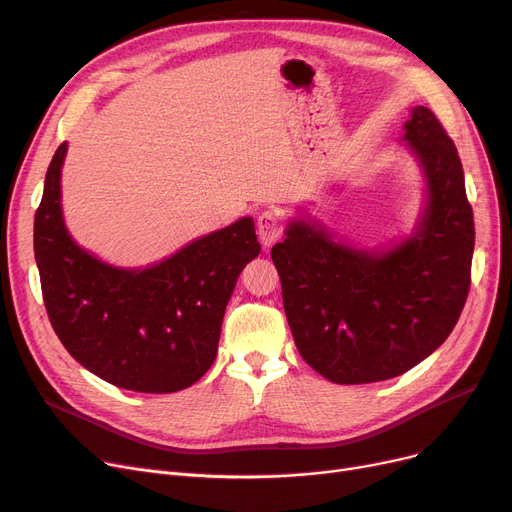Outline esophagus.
<instances>
[{
    "label": "esophagus",
    "mask_w": 512,
    "mask_h": 512,
    "mask_svg": "<svg viewBox=\"0 0 512 512\" xmlns=\"http://www.w3.org/2000/svg\"><path fill=\"white\" fill-rule=\"evenodd\" d=\"M257 234L263 247H270L282 236V218L274 209H265L257 215Z\"/></svg>",
    "instance_id": "1"
}]
</instances>
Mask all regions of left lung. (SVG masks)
<instances>
[{
	"instance_id": "left-lung-1",
	"label": "left lung",
	"mask_w": 512,
	"mask_h": 512,
	"mask_svg": "<svg viewBox=\"0 0 512 512\" xmlns=\"http://www.w3.org/2000/svg\"><path fill=\"white\" fill-rule=\"evenodd\" d=\"M402 139L427 180V207L413 236L369 253L297 220L272 247L294 344L334 384L409 371L448 338L469 294L475 226L461 157L423 105L413 107Z\"/></svg>"
}]
</instances>
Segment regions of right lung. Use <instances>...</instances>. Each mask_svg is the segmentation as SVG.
I'll list each match as a JSON object with an SVG mask.
<instances>
[{"label": "right lung", "mask_w": 512, "mask_h": 512, "mask_svg": "<svg viewBox=\"0 0 512 512\" xmlns=\"http://www.w3.org/2000/svg\"><path fill=\"white\" fill-rule=\"evenodd\" d=\"M53 155L35 213L43 301L66 351L124 390L168 394L193 386L218 355L230 294L261 251L242 218L145 270H118L80 249L62 218V164Z\"/></svg>", "instance_id": "obj_1"}]
</instances>
